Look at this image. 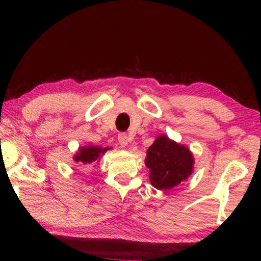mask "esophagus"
Segmentation results:
<instances>
[{
  "instance_id": "esophagus-1",
  "label": "esophagus",
  "mask_w": 261,
  "mask_h": 261,
  "mask_svg": "<svg viewBox=\"0 0 261 261\" xmlns=\"http://www.w3.org/2000/svg\"><path fill=\"white\" fill-rule=\"evenodd\" d=\"M117 142H119L120 147H126L128 144V137L124 133H120L117 137Z\"/></svg>"
}]
</instances>
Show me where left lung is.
<instances>
[{
  "mask_svg": "<svg viewBox=\"0 0 261 261\" xmlns=\"http://www.w3.org/2000/svg\"><path fill=\"white\" fill-rule=\"evenodd\" d=\"M194 156L185 147L166 135H160L149 146L145 165L149 169V180L158 190H170L187 180L194 169Z\"/></svg>",
  "mask_w": 261,
  "mask_h": 261,
  "instance_id": "left-lung-1",
  "label": "left lung"
}]
</instances>
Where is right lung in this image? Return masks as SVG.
Segmentation results:
<instances>
[{"label": "right lung", "mask_w": 261, "mask_h": 261, "mask_svg": "<svg viewBox=\"0 0 261 261\" xmlns=\"http://www.w3.org/2000/svg\"><path fill=\"white\" fill-rule=\"evenodd\" d=\"M108 149L110 148L109 147L102 148V147H97V146H83V147L78 149L77 154L74 155L73 160L82 166H89L94 162L98 163L99 156L105 154Z\"/></svg>", "instance_id": "add662e5"}]
</instances>
